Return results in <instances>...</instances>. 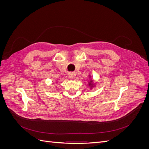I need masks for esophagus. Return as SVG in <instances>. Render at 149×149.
Returning <instances> with one entry per match:
<instances>
[{"mask_svg":"<svg viewBox=\"0 0 149 149\" xmlns=\"http://www.w3.org/2000/svg\"><path fill=\"white\" fill-rule=\"evenodd\" d=\"M74 76H75V75H74V74L73 73H70L69 74V78H70V79H73V78L74 77Z\"/></svg>","mask_w":149,"mask_h":149,"instance_id":"obj_1","label":"esophagus"}]
</instances>
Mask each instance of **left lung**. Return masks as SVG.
<instances>
[{
    "label": "left lung",
    "instance_id": "8db88e82",
    "mask_svg": "<svg viewBox=\"0 0 149 149\" xmlns=\"http://www.w3.org/2000/svg\"><path fill=\"white\" fill-rule=\"evenodd\" d=\"M89 81L88 82V86L89 89L92 90L94 88H95L96 86V82L94 81V80L92 78V76L91 74H89Z\"/></svg>",
    "mask_w": 149,
    "mask_h": 149
}]
</instances>
